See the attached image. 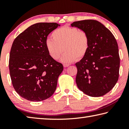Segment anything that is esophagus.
Wrapping results in <instances>:
<instances>
[{
  "mask_svg": "<svg viewBox=\"0 0 129 129\" xmlns=\"http://www.w3.org/2000/svg\"><path fill=\"white\" fill-rule=\"evenodd\" d=\"M63 66H64V68H67L68 67H69V64H64V65H63Z\"/></svg>",
  "mask_w": 129,
  "mask_h": 129,
  "instance_id": "1",
  "label": "esophagus"
}]
</instances>
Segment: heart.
Masks as SVG:
<instances>
[{
    "mask_svg": "<svg viewBox=\"0 0 129 129\" xmlns=\"http://www.w3.org/2000/svg\"><path fill=\"white\" fill-rule=\"evenodd\" d=\"M51 36L53 39L47 40L45 47L50 57L54 60L58 59L65 51L60 61L69 64L82 59L89 51V38L84 30L63 27L54 30Z\"/></svg>",
    "mask_w": 129,
    "mask_h": 129,
    "instance_id": "obj_1",
    "label": "heart"
}]
</instances>
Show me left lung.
I'll use <instances>...</instances> for the list:
<instances>
[{"label":"left lung","mask_w":129,"mask_h":129,"mask_svg":"<svg viewBox=\"0 0 129 129\" xmlns=\"http://www.w3.org/2000/svg\"><path fill=\"white\" fill-rule=\"evenodd\" d=\"M71 26L86 32L90 43L86 56L75 64L78 88L90 97L106 94L115 86L119 77L120 58L114 35L95 20L74 21Z\"/></svg>","instance_id":"8db88e82"}]
</instances>
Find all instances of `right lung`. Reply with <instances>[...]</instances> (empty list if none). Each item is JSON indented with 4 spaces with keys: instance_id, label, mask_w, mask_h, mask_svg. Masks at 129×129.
<instances>
[{
    "instance_id": "right-lung-1",
    "label": "right lung",
    "mask_w": 129,
    "mask_h": 129,
    "mask_svg": "<svg viewBox=\"0 0 129 129\" xmlns=\"http://www.w3.org/2000/svg\"><path fill=\"white\" fill-rule=\"evenodd\" d=\"M60 26L56 23L34 24L13 42L9 60L12 85L28 101H43L56 90L63 65L50 57L45 42L48 35Z\"/></svg>"
}]
</instances>
